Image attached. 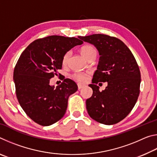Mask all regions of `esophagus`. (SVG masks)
<instances>
[{"label": "esophagus", "instance_id": "34e87169", "mask_svg": "<svg viewBox=\"0 0 157 157\" xmlns=\"http://www.w3.org/2000/svg\"><path fill=\"white\" fill-rule=\"evenodd\" d=\"M85 86L84 84H78V89L80 90L82 89V88H84V87Z\"/></svg>", "mask_w": 157, "mask_h": 157}]
</instances>
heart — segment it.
<instances>
[{"label": "heart", "mask_w": 157, "mask_h": 157, "mask_svg": "<svg viewBox=\"0 0 157 157\" xmlns=\"http://www.w3.org/2000/svg\"><path fill=\"white\" fill-rule=\"evenodd\" d=\"M81 54L82 55L85 59H88L89 58L92 56V55H96V50L95 48L91 46V45H85L83 46L80 49ZM71 56V52H66L64 55H63L62 63L63 66H67L69 58ZM89 75V73H84V72H78L75 73L72 75V78L75 79V80L78 81L79 82H85L87 79H88V77Z\"/></svg>", "instance_id": "1"}]
</instances>
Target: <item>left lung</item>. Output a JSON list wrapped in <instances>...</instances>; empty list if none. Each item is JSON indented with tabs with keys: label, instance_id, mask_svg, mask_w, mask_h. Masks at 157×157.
<instances>
[{
	"label": "left lung",
	"instance_id": "8db88e82",
	"mask_svg": "<svg viewBox=\"0 0 157 157\" xmlns=\"http://www.w3.org/2000/svg\"><path fill=\"white\" fill-rule=\"evenodd\" d=\"M94 44L100 55L91 84L92 96L86 101L91 118L105 124H113L125 118L134 107L140 94V72L134 55L120 39L103 34L79 36ZM107 81L100 92L96 84Z\"/></svg>",
	"mask_w": 157,
	"mask_h": 157
}]
</instances>
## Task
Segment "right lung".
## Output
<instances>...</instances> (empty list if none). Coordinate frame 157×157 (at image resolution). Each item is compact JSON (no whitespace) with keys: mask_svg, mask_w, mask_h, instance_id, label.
I'll list each match as a JSON object with an SVG mask.
<instances>
[{"mask_svg":"<svg viewBox=\"0 0 157 157\" xmlns=\"http://www.w3.org/2000/svg\"><path fill=\"white\" fill-rule=\"evenodd\" d=\"M82 44L75 37L52 35L34 41L21 53L14 71L16 95L23 111L36 123L48 126L64 116L68 97L78 86L66 78L55 88L49 84L50 79L62 69L63 55Z\"/></svg>","mask_w":157,"mask_h":157,"instance_id":"1","label":"right lung"}]
</instances>
